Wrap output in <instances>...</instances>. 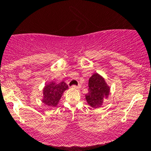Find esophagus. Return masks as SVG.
<instances>
[{
	"label": "esophagus",
	"mask_w": 151,
	"mask_h": 151,
	"mask_svg": "<svg viewBox=\"0 0 151 151\" xmlns=\"http://www.w3.org/2000/svg\"><path fill=\"white\" fill-rule=\"evenodd\" d=\"M80 88V85H78V86H76V85H73L72 86V88L73 89H79Z\"/></svg>",
	"instance_id": "obj_1"
}]
</instances>
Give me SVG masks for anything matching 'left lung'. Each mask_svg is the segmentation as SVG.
I'll return each mask as SVG.
<instances>
[{
	"label": "left lung",
	"mask_w": 151,
	"mask_h": 151,
	"mask_svg": "<svg viewBox=\"0 0 151 151\" xmlns=\"http://www.w3.org/2000/svg\"><path fill=\"white\" fill-rule=\"evenodd\" d=\"M110 92V87L104 78L98 73H94L88 80V93L85 94V99L89 106L98 108L107 99Z\"/></svg>",
	"instance_id": "1"
}]
</instances>
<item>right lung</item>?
Segmentation results:
<instances>
[{"mask_svg":"<svg viewBox=\"0 0 151 151\" xmlns=\"http://www.w3.org/2000/svg\"><path fill=\"white\" fill-rule=\"evenodd\" d=\"M68 88V85L64 82L56 83L52 81L44 87L43 98L41 101L50 107H55L58 104L63 92Z\"/></svg>","mask_w":151,"mask_h":151,"instance_id":"1","label":"right lung"}]
</instances>
